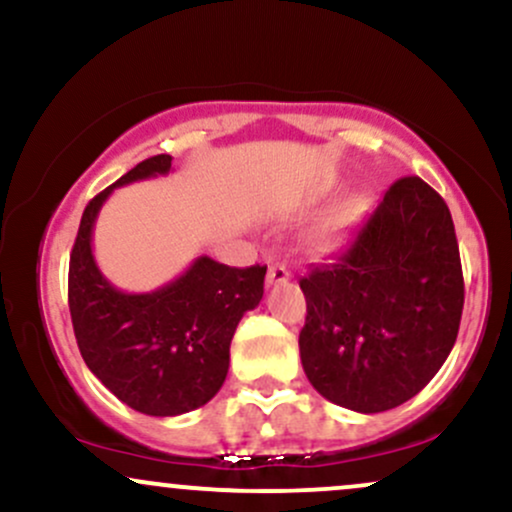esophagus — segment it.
I'll return each instance as SVG.
<instances>
[{
  "label": "esophagus",
  "instance_id": "obj_1",
  "mask_svg": "<svg viewBox=\"0 0 512 512\" xmlns=\"http://www.w3.org/2000/svg\"><path fill=\"white\" fill-rule=\"evenodd\" d=\"M291 279L289 269L284 267V264H272L267 272V284L269 286H279V284H286V281Z\"/></svg>",
  "mask_w": 512,
  "mask_h": 512
}]
</instances>
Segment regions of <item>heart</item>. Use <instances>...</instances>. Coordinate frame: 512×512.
I'll list each match as a JSON object with an SVG mask.
<instances>
[{
    "label": "heart",
    "mask_w": 512,
    "mask_h": 512,
    "mask_svg": "<svg viewBox=\"0 0 512 512\" xmlns=\"http://www.w3.org/2000/svg\"><path fill=\"white\" fill-rule=\"evenodd\" d=\"M361 207H363V199L354 197V199H349V202H344L342 207L334 209L327 219H322L320 223H317V226L313 228V233H310V245H313V250L332 248V245L337 243V238L342 236L351 223H354L356 214L361 211Z\"/></svg>",
    "instance_id": "1"
}]
</instances>
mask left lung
Here are the masks:
<instances>
[{"mask_svg":"<svg viewBox=\"0 0 512 512\" xmlns=\"http://www.w3.org/2000/svg\"><path fill=\"white\" fill-rule=\"evenodd\" d=\"M298 284L310 385L361 414L399 407L431 383L460 330L464 281L448 204L416 175L397 180L351 243Z\"/></svg>","mask_w":512,"mask_h":512,"instance_id":"1","label":"left lung"}]
</instances>
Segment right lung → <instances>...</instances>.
Here are the masks:
<instances>
[{
	"instance_id": "add662e5",
	"label": "right lung",
	"mask_w": 512,
	"mask_h": 512,
	"mask_svg": "<svg viewBox=\"0 0 512 512\" xmlns=\"http://www.w3.org/2000/svg\"><path fill=\"white\" fill-rule=\"evenodd\" d=\"M151 156L86 204L69 257V313L88 370L127 407L178 416L221 390L240 317L257 308L267 267H228L202 255L151 293L115 289L93 260V226L115 187L170 170Z\"/></svg>"
}]
</instances>
